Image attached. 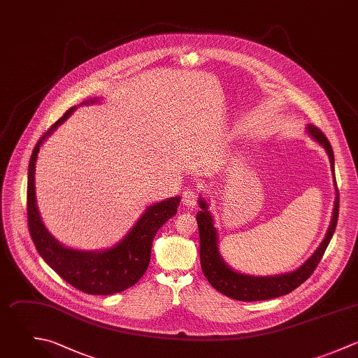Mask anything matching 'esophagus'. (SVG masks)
Masks as SVG:
<instances>
[{
  "mask_svg": "<svg viewBox=\"0 0 358 358\" xmlns=\"http://www.w3.org/2000/svg\"><path fill=\"white\" fill-rule=\"evenodd\" d=\"M182 203L188 208H194L198 203V194L194 189H187L182 192Z\"/></svg>",
  "mask_w": 358,
  "mask_h": 358,
  "instance_id": "esophagus-1",
  "label": "esophagus"
}]
</instances>
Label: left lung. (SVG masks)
I'll use <instances>...</instances> for the list:
<instances>
[{"instance_id":"1","label":"left lung","mask_w":358,"mask_h":358,"mask_svg":"<svg viewBox=\"0 0 358 358\" xmlns=\"http://www.w3.org/2000/svg\"><path fill=\"white\" fill-rule=\"evenodd\" d=\"M307 134L315 142H318L328 153L331 162V170L334 173V182L336 191L335 208L329 229L314 254L297 269L280 275L271 276H254L234 271L220 254L219 234L215 227L213 215L209 210V202L202 195L198 199L201 210L196 213V222L199 227V247H201V268L208 282L222 294L238 300V301H262L276 299L289 294L304 283L315 271L320 261L327 251L331 238L335 233L338 215H339V191L335 180V156L332 146L327 136L315 125H307Z\"/></svg>"}]
</instances>
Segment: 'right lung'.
<instances>
[{
  "instance_id": "obj_1",
  "label": "right lung",
  "mask_w": 358,
  "mask_h": 358,
  "mask_svg": "<svg viewBox=\"0 0 358 358\" xmlns=\"http://www.w3.org/2000/svg\"><path fill=\"white\" fill-rule=\"evenodd\" d=\"M100 103V97L87 99L80 106ZM78 107H71L36 143L27 171V222L30 237L44 262L66 283L93 296H111L134 286L150 262L152 243L157 230L177 213L181 198L173 196L145 209L131 230L110 248L83 251L61 244L44 226L37 203L34 173L43 142Z\"/></svg>"
}]
</instances>
